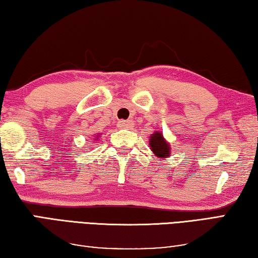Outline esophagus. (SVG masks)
<instances>
[{
  "instance_id": "1",
  "label": "esophagus",
  "mask_w": 258,
  "mask_h": 258,
  "mask_svg": "<svg viewBox=\"0 0 258 258\" xmlns=\"http://www.w3.org/2000/svg\"><path fill=\"white\" fill-rule=\"evenodd\" d=\"M117 125H119V128H121V129H128V128H132V126L134 125V123H133L132 121L121 120V121H119V123H117Z\"/></svg>"
}]
</instances>
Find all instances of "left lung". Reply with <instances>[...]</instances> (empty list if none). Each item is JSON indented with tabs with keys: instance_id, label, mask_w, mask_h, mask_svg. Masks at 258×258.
<instances>
[{
	"instance_id": "left-lung-1",
	"label": "left lung",
	"mask_w": 258,
	"mask_h": 258,
	"mask_svg": "<svg viewBox=\"0 0 258 258\" xmlns=\"http://www.w3.org/2000/svg\"><path fill=\"white\" fill-rule=\"evenodd\" d=\"M150 149L153 152V154L158 159H164L170 157L171 147L170 144L166 141L161 132H154L150 136Z\"/></svg>"
}]
</instances>
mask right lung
<instances>
[{
	"mask_svg": "<svg viewBox=\"0 0 258 258\" xmlns=\"http://www.w3.org/2000/svg\"><path fill=\"white\" fill-rule=\"evenodd\" d=\"M99 137H100V135H99V134H98V135H96V138H94V139H95V142L99 141Z\"/></svg>",
	"mask_w": 258,
	"mask_h": 258,
	"instance_id": "1",
	"label": "right lung"
}]
</instances>
